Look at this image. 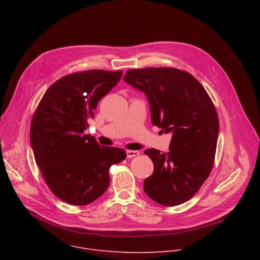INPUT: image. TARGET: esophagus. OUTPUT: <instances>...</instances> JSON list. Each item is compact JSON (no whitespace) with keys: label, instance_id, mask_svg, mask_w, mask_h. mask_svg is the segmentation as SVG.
I'll use <instances>...</instances> for the list:
<instances>
[{"label":"esophagus","instance_id":"1","mask_svg":"<svg viewBox=\"0 0 260 260\" xmlns=\"http://www.w3.org/2000/svg\"><path fill=\"white\" fill-rule=\"evenodd\" d=\"M140 154L139 151H136V150H127L126 151V156L127 158H132V157H135V156H138Z\"/></svg>","mask_w":260,"mask_h":260}]
</instances>
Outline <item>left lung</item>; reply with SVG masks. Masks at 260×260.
I'll use <instances>...</instances> for the list:
<instances>
[{
	"instance_id": "8db88e82",
	"label": "left lung",
	"mask_w": 260,
	"mask_h": 260,
	"mask_svg": "<svg viewBox=\"0 0 260 260\" xmlns=\"http://www.w3.org/2000/svg\"><path fill=\"white\" fill-rule=\"evenodd\" d=\"M123 80L146 94L152 124L172 133L168 153L144 151L154 165L146 194L168 207L187 202L214 165L219 120L212 100L191 74L175 68L128 70Z\"/></svg>"
}]
</instances>
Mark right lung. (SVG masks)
Listing matches in <instances>:
<instances>
[{"mask_svg":"<svg viewBox=\"0 0 260 260\" xmlns=\"http://www.w3.org/2000/svg\"><path fill=\"white\" fill-rule=\"evenodd\" d=\"M121 76L122 71L104 70L70 74L46 90L35 111L29 140L36 164L49 189L70 205L99 199L109 186L111 166L126 157L123 149L83 134L99 101Z\"/></svg>","mask_w":260,"mask_h":260,"instance_id":"1","label":"right lung"}]
</instances>
